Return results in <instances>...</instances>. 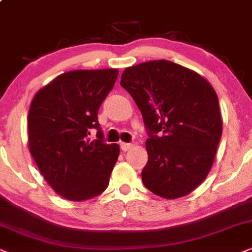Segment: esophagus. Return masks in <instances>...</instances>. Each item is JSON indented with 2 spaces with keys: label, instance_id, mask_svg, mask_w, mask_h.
<instances>
[{
  "label": "esophagus",
  "instance_id": "1",
  "mask_svg": "<svg viewBox=\"0 0 252 252\" xmlns=\"http://www.w3.org/2000/svg\"><path fill=\"white\" fill-rule=\"evenodd\" d=\"M120 146H121V150L126 152V151H129L130 149H131L132 144H130V143H121Z\"/></svg>",
  "mask_w": 252,
  "mask_h": 252
}]
</instances>
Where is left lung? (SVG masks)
Returning a JSON list of instances; mask_svg holds the SVG:
<instances>
[{
    "mask_svg": "<svg viewBox=\"0 0 252 252\" xmlns=\"http://www.w3.org/2000/svg\"><path fill=\"white\" fill-rule=\"evenodd\" d=\"M120 84L138 106L149 136L144 186L166 199L190 193L209 174L222 133L213 87L167 60L126 68Z\"/></svg>",
    "mask_w": 252,
    "mask_h": 252,
    "instance_id": "8db88e82",
    "label": "left lung"
}]
</instances>
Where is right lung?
Masks as SVG:
<instances>
[{"label": "right lung", "mask_w": 252, "mask_h": 252, "mask_svg": "<svg viewBox=\"0 0 252 252\" xmlns=\"http://www.w3.org/2000/svg\"><path fill=\"white\" fill-rule=\"evenodd\" d=\"M117 75L116 69L62 73L32 100L30 152L49 186L69 200L91 199L109 184L120 147L105 143L98 110ZM91 128L94 141L88 139Z\"/></svg>", "instance_id": "obj_1"}]
</instances>
